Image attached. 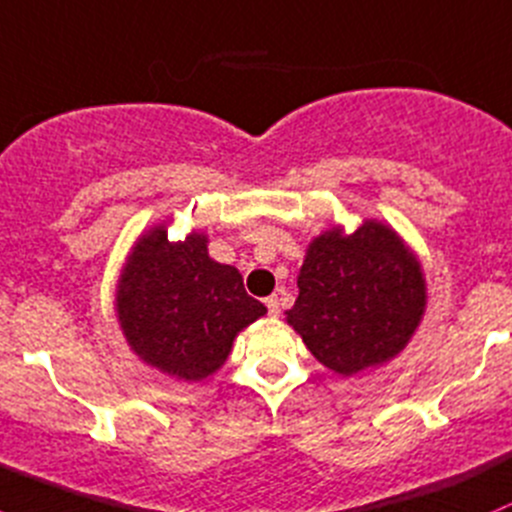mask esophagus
I'll list each match as a JSON object with an SVG mask.
<instances>
[{
  "label": "esophagus",
  "instance_id": "1",
  "mask_svg": "<svg viewBox=\"0 0 512 512\" xmlns=\"http://www.w3.org/2000/svg\"><path fill=\"white\" fill-rule=\"evenodd\" d=\"M266 307H268V315H271V317H278L280 315V302H278L276 295L266 298Z\"/></svg>",
  "mask_w": 512,
  "mask_h": 512
}]
</instances>
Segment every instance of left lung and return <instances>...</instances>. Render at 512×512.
Here are the masks:
<instances>
[{
  "mask_svg": "<svg viewBox=\"0 0 512 512\" xmlns=\"http://www.w3.org/2000/svg\"><path fill=\"white\" fill-rule=\"evenodd\" d=\"M298 288L288 324L339 376L395 359L425 315L420 261L376 219L351 234L334 227L312 239Z\"/></svg>",
  "mask_w": 512,
  "mask_h": 512,
  "instance_id": "1",
  "label": "left lung"
}]
</instances>
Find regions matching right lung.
<instances>
[{
  "instance_id": "right-lung-1",
  "label": "right lung",
  "mask_w": 512,
  "mask_h": 512,
  "mask_svg": "<svg viewBox=\"0 0 512 512\" xmlns=\"http://www.w3.org/2000/svg\"><path fill=\"white\" fill-rule=\"evenodd\" d=\"M266 315L234 266L212 261L207 236L168 241L151 227L119 278L117 317L131 351L148 366L197 383L227 361L236 334Z\"/></svg>"
}]
</instances>
